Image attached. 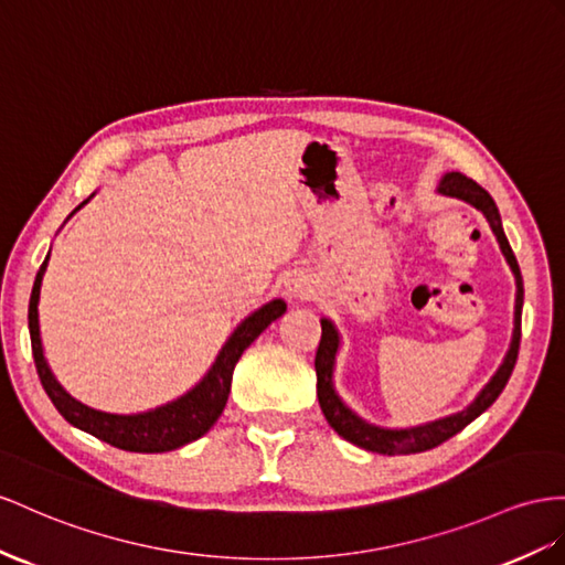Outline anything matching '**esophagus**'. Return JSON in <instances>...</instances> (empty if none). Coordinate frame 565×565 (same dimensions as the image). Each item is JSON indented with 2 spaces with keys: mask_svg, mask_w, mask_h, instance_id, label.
I'll use <instances>...</instances> for the list:
<instances>
[{
  "mask_svg": "<svg viewBox=\"0 0 565 565\" xmlns=\"http://www.w3.org/2000/svg\"><path fill=\"white\" fill-rule=\"evenodd\" d=\"M286 294L294 300H308L315 294V286L308 277H302V274H294V277L286 281Z\"/></svg>",
  "mask_w": 565,
  "mask_h": 565,
  "instance_id": "esophagus-1",
  "label": "esophagus"
}]
</instances>
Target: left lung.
Here are the masks:
<instances>
[{
    "label": "left lung",
    "instance_id": "left-lung-1",
    "mask_svg": "<svg viewBox=\"0 0 565 565\" xmlns=\"http://www.w3.org/2000/svg\"><path fill=\"white\" fill-rule=\"evenodd\" d=\"M437 191L448 198H458L468 205L480 210L487 222L494 231V236L499 241V248L505 257V263L511 265V271L515 277V315H513V339L509 345V353H505L503 363L494 372L477 398L470 403L466 411H460L456 415L441 417V420L425 423V425H415V427H403V429H386L365 423L363 417H358L345 403L339 398L337 388H334V365H337V353H339V331L331 324V320H322V339H320V349H317L315 355V370H317V398H320V408L327 417V423L331 425L339 437L345 441H351L365 451L372 454H384V456H406V454H423L429 451V448L444 444L446 439H451L454 434H458L462 427H468L475 417H480L491 403L499 398L503 392V386L509 384L511 372L515 367L518 360V349H520V315H523V277H520V267L518 259L511 250L509 238L503 234L501 226V214L497 202L491 200V195L484 191L480 183H475L472 179L462 177L460 171H448L441 177Z\"/></svg>",
    "mask_w": 565,
    "mask_h": 565
}]
</instances>
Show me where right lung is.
Instances as JSON below:
<instances>
[{
  "label": "right lung",
  "instance_id": "obj_1",
  "mask_svg": "<svg viewBox=\"0 0 565 565\" xmlns=\"http://www.w3.org/2000/svg\"><path fill=\"white\" fill-rule=\"evenodd\" d=\"M88 200H83L76 210H81ZM47 263H50V253L38 271L33 294H31V306H28V329H31L33 358H35V367H38L42 388H45L50 401L54 403V408L64 415L66 423L93 434V437L103 439L111 446L124 448V451H134V454H164L200 439L202 434L220 420V415L228 401L231 377H234V367L238 363V358L243 355V351L248 349V345L263 334L274 320H279V317L286 312V302L281 298H274L267 302V306L245 317V320L234 329V334H231L228 341L222 345L220 355H216L205 377H202L191 392L183 394L181 398L164 403V406L148 413H136V415L103 413V411L83 406L81 401L66 394V388L56 382V377L52 374L45 353H42L38 302H40V286H42V277H45Z\"/></svg>",
  "mask_w": 565,
  "mask_h": 565
}]
</instances>
